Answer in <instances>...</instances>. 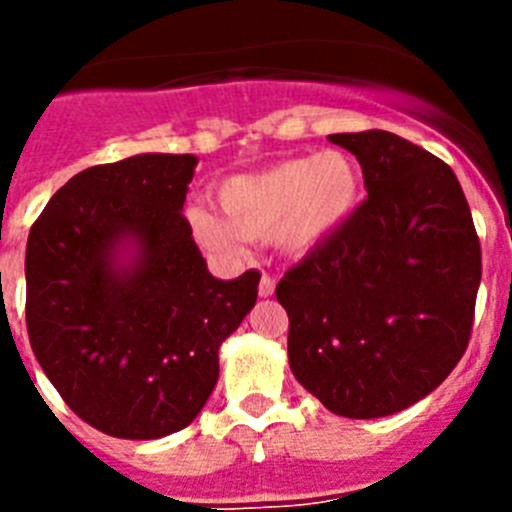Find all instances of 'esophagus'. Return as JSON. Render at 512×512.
<instances>
[{
    "mask_svg": "<svg viewBox=\"0 0 512 512\" xmlns=\"http://www.w3.org/2000/svg\"><path fill=\"white\" fill-rule=\"evenodd\" d=\"M274 287H277V279L271 277V274H264L259 282V295L261 297H271L274 295Z\"/></svg>",
    "mask_w": 512,
    "mask_h": 512,
    "instance_id": "esophagus-1",
    "label": "esophagus"
}]
</instances>
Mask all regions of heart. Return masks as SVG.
<instances>
[{"label": "heart", "mask_w": 512, "mask_h": 512, "mask_svg": "<svg viewBox=\"0 0 512 512\" xmlns=\"http://www.w3.org/2000/svg\"><path fill=\"white\" fill-rule=\"evenodd\" d=\"M215 210L194 205L187 223L194 241L233 259L246 241H274L284 253L318 248L351 220L361 202V169L343 151L287 158L253 174H238L217 187Z\"/></svg>", "instance_id": "heart-1"}]
</instances>
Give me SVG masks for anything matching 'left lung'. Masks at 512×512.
<instances>
[{
  "mask_svg": "<svg viewBox=\"0 0 512 512\" xmlns=\"http://www.w3.org/2000/svg\"><path fill=\"white\" fill-rule=\"evenodd\" d=\"M366 197L277 284L289 369L343 418H384L431 395L469 346L482 251L451 166L387 130L328 135Z\"/></svg>",
  "mask_w": 512,
  "mask_h": 512,
  "instance_id": "8db88e82",
  "label": "left lung"
}]
</instances>
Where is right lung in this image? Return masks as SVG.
Returning <instances> with one entry per match:
<instances>
[{
    "label": "right lung",
    "mask_w": 512,
    "mask_h": 512,
    "mask_svg": "<svg viewBox=\"0 0 512 512\" xmlns=\"http://www.w3.org/2000/svg\"><path fill=\"white\" fill-rule=\"evenodd\" d=\"M197 158L140 153L84 169L30 228L25 320L35 359L97 431H182L220 374L217 351L261 274L215 279L182 215Z\"/></svg>",
    "instance_id": "add662e5"
}]
</instances>
